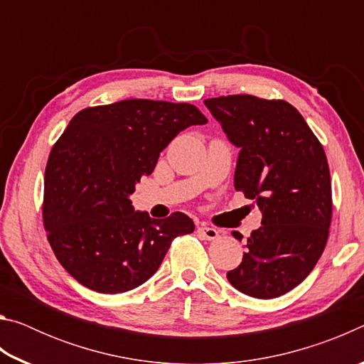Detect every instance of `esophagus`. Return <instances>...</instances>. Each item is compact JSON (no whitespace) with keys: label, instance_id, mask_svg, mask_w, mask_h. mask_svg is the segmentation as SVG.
I'll use <instances>...</instances> for the list:
<instances>
[{"label":"esophagus","instance_id":"1","mask_svg":"<svg viewBox=\"0 0 364 364\" xmlns=\"http://www.w3.org/2000/svg\"><path fill=\"white\" fill-rule=\"evenodd\" d=\"M197 232H199L205 241H213V239H217L220 234L215 228H210V226H200L199 230H197Z\"/></svg>","mask_w":364,"mask_h":364}]
</instances>
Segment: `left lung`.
I'll list each match as a JSON object with an SVG mask.
<instances>
[{"instance_id":"1","label":"left lung","mask_w":364,"mask_h":364,"mask_svg":"<svg viewBox=\"0 0 364 364\" xmlns=\"http://www.w3.org/2000/svg\"><path fill=\"white\" fill-rule=\"evenodd\" d=\"M204 104L241 149L234 188L262 210V226L226 278L250 297H279L311 273L328 242L332 191L324 149L282 100L232 95ZM232 236L242 239L237 231Z\"/></svg>"}]
</instances>
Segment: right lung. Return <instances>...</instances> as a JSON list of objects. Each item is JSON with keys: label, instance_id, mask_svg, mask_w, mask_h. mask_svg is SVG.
Masks as SVG:
<instances>
[{"label": "right lung", "instance_id": "right-lung-1", "mask_svg": "<svg viewBox=\"0 0 364 364\" xmlns=\"http://www.w3.org/2000/svg\"><path fill=\"white\" fill-rule=\"evenodd\" d=\"M207 119L193 104L127 100L86 107L49 154L43 223L59 263L101 294L132 291L159 269L171 241L194 231L181 212L154 220L130 196L178 133Z\"/></svg>", "mask_w": 364, "mask_h": 364}]
</instances>
